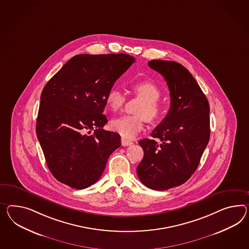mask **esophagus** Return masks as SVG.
I'll use <instances>...</instances> for the list:
<instances>
[{
  "instance_id": "1",
  "label": "esophagus",
  "mask_w": 249,
  "mask_h": 249,
  "mask_svg": "<svg viewBox=\"0 0 249 249\" xmlns=\"http://www.w3.org/2000/svg\"><path fill=\"white\" fill-rule=\"evenodd\" d=\"M121 142L123 146H130V145L133 144V142H132V141L127 140V139H125V138H122Z\"/></svg>"
}]
</instances>
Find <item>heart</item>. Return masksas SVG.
Instances as JSON below:
<instances>
[{"label":"heart","mask_w":249,"mask_h":249,"mask_svg":"<svg viewBox=\"0 0 249 249\" xmlns=\"http://www.w3.org/2000/svg\"><path fill=\"white\" fill-rule=\"evenodd\" d=\"M134 94L141 97L143 103L137 110L138 115H123L111 122V128L124 138L132 139L144 127L145 118L149 121L158 119L161 109L157 101L160 96V91L156 85L149 81H142L133 86ZM107 105L112 111L116 112L123 108L125 103V96L117 89L110 90L106 98Z\"/></svg>","instance_id":"1"}]
</instances>
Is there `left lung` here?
<instances>
[{"label": "left lung", "mask_w": 249, "mask_h": 249, "mask_svg": "<svg viewBox=\"0 0 249 249\" xmlns=\"http://www.w3.org/2000/svg\"><path fill=\"white\" fill-rule=\"evenodd\" d=\"M170 89L171 107L152 132L139 142L144 154L136 172L142 183L155 191L183 184L198 168L210 135V105L195 78L178 62L152 60ZM158 139L160 142L154 140Z\"/></svg>", "instance_id": "left-lung-1"}]
</instances>
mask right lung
Segmentation results:
<instances>
[{
	"label": "right lung",
	"instance_id": "right-lung-1",
	"mask_svg": "<svg viewBox=\"0 0 249 249\" xmlns=\"http://www.w3.org/2000/svg\"><path fill=\"white\" fill-rule=\"evenodd\" d=\"M134 61L123 53L80 54L46 84L36 134L58 181L82 190L101 177L109 156L121 145L119 134L102 128L108 122L103 114L107 95Z\"/></svg>",
	"mask_w": 249,
	"mask_h": 249
}]
</instances>
